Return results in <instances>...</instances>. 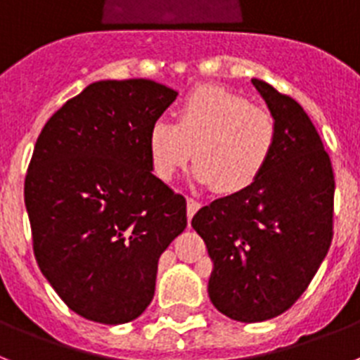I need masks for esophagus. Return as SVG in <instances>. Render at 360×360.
<instances>
[{
    "label": "esophagus",
    "instance_id": "1",
    "mask_svg": "<svg viewBox=\"0 0 360 360\" xmlns=\"http://www.w3.org/2000/svg\"><path fill=\"white\" fill-rule=\"evenodd\" d=\"M199 207H201V205H199V201H195L194 198H188V199H186V212H188V219H190V217H192V216H194L195 212H198Z\"/></svg>",
    "mask_w": 360,
    "mask_h": 360
}]
</instances>
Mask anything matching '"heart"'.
<instances>
[{"label":"heart","instance_id":"heart-1","mask_svg":"<svg viewBox=\"0 0 360 360\" xmlns=\"http://www.w3.org/2000/svg\"><path fill=\"white\" fill-rule=\"evenodd\" d=\"M177 122L159 119L148 134L153 172L170 181L194 155V179L232 195L252 186L273 159L278 122L265 108L219 86H199L179 104Z\"/></svg>","mask_w":360,"mask_h":360}]
</instances>
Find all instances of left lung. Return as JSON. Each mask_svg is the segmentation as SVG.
I'll use <instances>...</instances> for the list:
<instances>
[{"instance_id": "8db88e82", "label": "left lung", "mask_w": 360, "mask_h": 360, "mask_svg": "<svg viewBox=\"0 0 360 360\" xmlns=\"http://www.w3.org/2000/svg\"><path fill=\"white\" fill-rule=\"evenodd\" d=\"M252 84L278 122L273 159L255 185L192 217L214 262L210 300L240 322L285 313L333 240L335 175L319 131L295 98L258 78Z\"/></svg>"}]
</instances>
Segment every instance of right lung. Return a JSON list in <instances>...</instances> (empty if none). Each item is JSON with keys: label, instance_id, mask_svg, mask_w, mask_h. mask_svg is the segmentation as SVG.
<instances>
[{"label": "right lung", "instance_id": "add662e5", "mask_svg": "<svg viewBox=\"0 0 360 360\" xmlns=\"http://www.w3.org/2000/svg\"><path fill=\"white\" fill-rule=\"evenodd\" d=\"M177 91L102 80L47 120L25 175L38 267L65 306L101 324L137 319L157 262L186 229V199L152 174L148 134Z\"/></svg>", "mask_w": 360, "mask_h": 360}]
</instances>
